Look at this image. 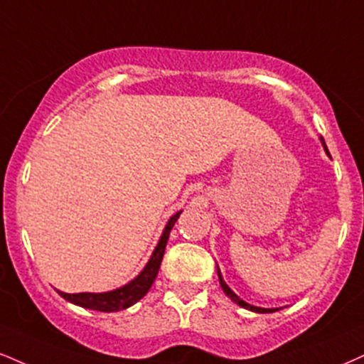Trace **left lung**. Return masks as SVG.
<instances>
[{
  "label": "left lung",
  "mask_w": 364,
  "mask_h": 364,
  "mask_svg": "<svg viewBox=\"0 0 364 364\" xmlns=\"http://www.w3.org/2000/svg\"><path fill=\"white\" fill-rule=\"evenodd\" d=\"M321 142H322L323 149H326L327 154H329V151H327V146H326V142H323V139H322V137H321ZM217 268H218V266H217ZM217 273H218V282H220L222 290H224V291H225V295L229 296V299H230L232 301H235V304H237L239 307L247 309V310H252V312H257V314H271V312H277V310H278V309H262V307H254V305H249L247 301H244L242 299H239V296L235 295V293L232 291L229 287H227V283L224 282V278H222V274H220V269H218Z\"/></svg>",
  "instance_id": "left-lung-1"
}]
</instances>
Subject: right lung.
<instances>
[{
    "mask_svg": "<svg viewBox=\"0 0 364 364\" xmlns=\"http://www.w3.org/2000/svg\"><path fill=\"white\" fill-rule=\"evenodd\" d=\"M181 215V212H176L173 217L169 218L168 224H166L163 235H161L159 242L152 252L151 259L147 261L146 268L140 271L137 278H134L132 282L124 284V287L117 288V290L105 291V293H64L59 291V295L64 300L71 301L74 305H80L82 309L90 310H98V312H118V310H124L132 307L135 301H139L144 295L149 291V288L152 287L154 279L159 273L161 261H163L166 244H168L169 232L173 229L176 220Z\"/></svg>",
    "mask_w": 364,
    "mask_h": 364,
    "instance_id": "right-lung-1",
    "label": "right lung"
}]
</instances>
